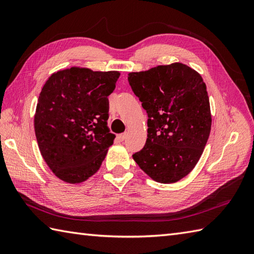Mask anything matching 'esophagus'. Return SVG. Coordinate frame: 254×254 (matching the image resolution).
I'll use <instances>...</instances> for the list:
<instances>
[{
	"label": "esophagus",
	"mask_w": 254,
	"mask_h": 254,
	"mask_svg": "<svg viewBox=\"0 0 254 254\" xmlns=\"http://www.w3.org/2000/svg\"><path fill=\"white\" fill-rule=\"evenodd\" d=\"M127 138V133H122V134H119V135H118V139H119V141H124V139H126Z\"/></svg>",
	"instance_id": "obj_1"
}]
</instances>
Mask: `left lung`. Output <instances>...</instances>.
<instances>
[{
	"instance_id": "obj_1",
	"label": "left lung",
	"mask_w": 254,
	"mask_h": 254,
	"mask_svg": "<svg viewBox=\"0 0 254 254\" xmlns=\"http://www.w3.org/2000/svg\"><path fill=\"white\" fill-rule=\"evenodd\" d=\"M127 79L148 117L146 143L133 159L156 182L181 180L201 158L212 127L202 76L176 62L128 73Z\"/></svg>"
}]
</instances>
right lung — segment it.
<instances>
[{
    "label": "right lung",
    "mask_w": 254,
    "mask_h": 254,
    "mask_svg": "<svg viewBox=\"0 0 254 254\" xmlns=\"http://www.w3.org/2000/svg\"><path fill=\"white\" fill-rule=\"evenodd\" d=\"M119 76L73 66L53 73L42 87L35 133L42 157L62 181L84 182L100 168L116 137L108 127V96Z\"/></svg>",
    "instance_id": "add662e5"
}]
</instances>
